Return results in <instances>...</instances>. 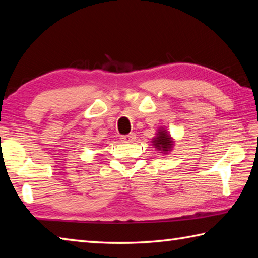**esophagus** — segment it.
Wrapping results in <instances>:
<instances>
[{"instance_id":"34e87169","label":"esophagus","mask_w":258,"mask_h":258,"mask_svg":"<svg viewBox=\"0 0 258 258\" xmlns=\"http://www.w3.org/2000/svg\"><path fill=\"white\" fill-rule=\"evenodd\" d=\"M135 139H137V137H135L134 133H131L128 135H125V137H121L120 138V141L123 143H132L135 141Z\"/></svg>"}]
</instances>
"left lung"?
<instances>
[{
  "label": "left lung",
  "mask_w": 258,
  "mask_h": 258,
  "mask_svg": "<svg viewBox=\"0 0 258 258\" xmlns=\"http://www.w3.org/2000/svg\"><path fill=\"white\" fill-rule=\"evenodd\" d=\"M151 143L156 150H158L159 153L168 154L171 152L172 148H174L175 141L165 127H159L156 137L151 140Z\"/></svg>",
  "instance_id": "8db88e82"
}]
</instances>
